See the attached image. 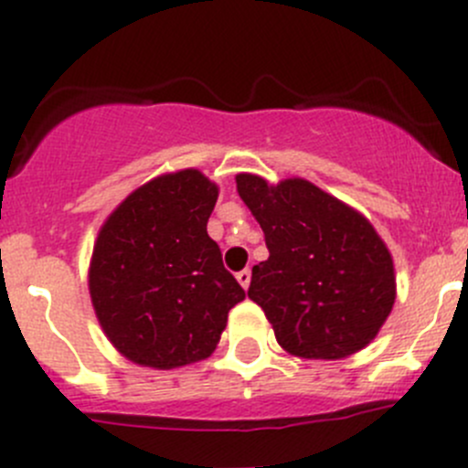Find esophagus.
I'll return each mask as SVG.
<instances>
[{"label": "esophagus", "mask_w": 468, "mask_h": 468, "mask_svg": "<svg viewBox=\"0 0 468 468\" xmlns=\"http://www.w3.org/2000/svg\"><path fill=\"white\" fill-rule=\"evenodd\" d=\"M238 281H239V285L247 290V287L251 285V271H249V269H242V271H238Z\"/></svg>", "instance_id": "34e87169"}]
</instances>
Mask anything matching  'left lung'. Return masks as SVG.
Wrapping results in <instances>:
<instances>
[{
    "instance_id": "8db88e82",
    "label": "left lung",
    "mask_w": 468,
    "mask_h": 468,
    "mask_svg": "<svg viewBox=\"0 0 468 468\" xmlns=\"http://www.w3.org/2000/svg\"><path fill=\"white\" fill-rule=\"evenodd\" d=\"M261 224L269 258L253 267L249 299L287 353L339 360L365 348L396 299L394 262L371 221L303 178L269 186L235 176Z\"/></svg>"
}]
</instances>
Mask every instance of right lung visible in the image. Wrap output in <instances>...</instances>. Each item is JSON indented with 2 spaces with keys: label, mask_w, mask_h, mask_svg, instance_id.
Returning a JSON list of instances; mask_svg holds the SVG:
<instances>
[{
  "label": "right lung",
  "mask_w": 468,
  "mask_h": 468,
  "mask_svg": "<svg viewBox=\"0 0 468 468\" xmlns=\"http://www.w3.org/2000/svg\"><path fill=\"white\" fill-rule=\"evenodd\" d=\"M219 187L199 169L163 174L103 221L90 261V299L103 333L131 362L176 369L217 348L244 290L207 235Z\"/></svg>",
  "instance_id": "right-lung-1"
}]
</instances>
